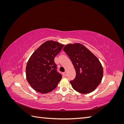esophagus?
Here are the masks:
<instances>
[{"instance_id":"obj_1","label":"esophagus","mask_w":124,"mask_h":124,"mask_svg":"<svg viewBox=\"0 0 124 124\" xmlns=\"http://www.w3.org/2000/svg\"><path fill=\"white\" fill-rule=\"evenodd\" d=\"M67 71H65V72L64 73H63V74H64V75H65V76H67Z\"/></svg>"}]
</instances>
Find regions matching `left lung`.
<instances>
[{
    "label": "left lung",
    "mask_w": 124,
    "mask_h": 124,
    "mask_svg": "<svg viewBox=\"0 0 124 124\" xmlns=\"http://www.w3.org/2000/svg\"><path fill=\"white\" fill-rule=\"evenodd\" d=\"M63 50L76 71L74 80L70 81L73 88L82 93L93 92L103 77V68L99 60L81 43L67 44Z\"/></svg>",
    "instance_id": "obj_1"
}]
</instances>
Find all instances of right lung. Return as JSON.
Wrapping results in <instances>:
<instances>
[{
	"mask_svg": "<svg viewBox=\"0 0 124 124\" xmlns=\"http://www.w3.org/2000/svg\"><path fill=\"white\" fill-rule=\"evenodd\" d=\"M64 46L56 41L43 43L33 52L26 68V78L36 91L42 93L54 90L62 76L57 71L54 58Z\"/></svg>",
	"mask_w": 124,
	"mask_h": 124,
	"instance_id": "obj_1",
	"label": "right lung"
}]
</instances>
